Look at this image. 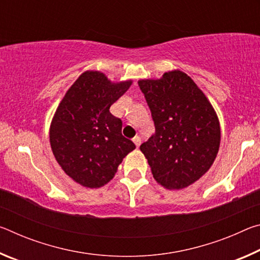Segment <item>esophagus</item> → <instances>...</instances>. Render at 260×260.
<instances>
[{
  "mask_svg": "<svg viewBox=\"0 0 260 260\" xmlns=\"http://www.w3.org/2000/svg\"><path fill=\"white\" fill-rule=\"evenodd\" d=\"M133 142L135 143V146L139 148V147H140V144H141V138H140V136L136 135L135 138H133Z\"/></svg>",
  "mask_w": 260,
  "mask_h": 260,
  "instance_id": "1",
  "label": "esophagus"
}]
</instances>
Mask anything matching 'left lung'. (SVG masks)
<instances>
[{"mask_svg":"<svg viewBox=\"0 0 260 260\" xmlns=\"http://www.w3.org/2000/svg\"><path fill=\"white\" fill-rule=\"evenodd\" d=\"M156 132L141 151L166 189L190 186L208 172L220 146L217 113L192 79L179 70L139 80Z\"/></svg>","mask_w":260,"mask_h":260,"instance_id":"left-lung-1","label":"left lung"}]
</instances>
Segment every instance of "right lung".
Masks as SVG:
<instances>
[{
	"label": "right lung",
	"instance_id": "obj_1",
	"mask_svg": "<svg viewBox=\"0 0 260 260\" xmlns=\"http://www.w3.org/2000/svg\"><path fill=\"white\" fill-rule=\"evenodd\" d=\"M131 85L132 80L111 82L102 72L86 71L56 110L49 132L52 153L61 170L83 187L107 184L135 149L121 134V120L110 112Z\"/></svg>",
	"mask_w": 260,
	"mask_h": 260
}]
</instances>
